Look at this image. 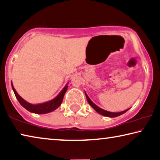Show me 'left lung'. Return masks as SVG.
I'll list each match as a JSON object with an SVG mask.
<instances>
[{
  "label": "left lung",
  "mask_w": 160,
  "mask_h": 160,
  "mask_svg": "<svg viewBox=\"0 0 160 160\" xmlns=\"http://www.w3.org/2000/svg\"><path fill=\"white\" fill-rule=\"evenodd\" d=\"M86 97H87V101L88 102V104H89L92 107L94 108V109L97 111L98 113H99L100 114L102 115H104V116H106V117H118L119 116V115H121L122 114H124V113H125L126 112H127L129 110L127 109V110H124V111L123 112H117V113H113V112H107V111H105V110L101 109V108H99V107H97V105L94 104V103H93L92 101H91V99L88 98V97L87 96V94H86Z\"/></svg>",
  "instance_id": "obj_1"
}]
</instances>
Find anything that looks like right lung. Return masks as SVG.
Segmentation results:
<instances>
[{
  "label": "right lung",
  "mask_w": 160,
  "mask_h": 160,
  "mask_svg": "<svg viewBox=\"0 0 160 160\" xmlns=\"http://www.w3.org/2000/svg\"><path fill=\"white\" fill-rule=\"evenodd\" d=\"M68 86H66V87L63 88V89L61 91V92L58 94L57 97H56L55 99L53 100L50 101V102L43 103V104H36V105H33L31 104L26 102L25 100L22 99V98L18 94V93L16 92V91L15 90V88L13 86V83H12V88H13L15 96H16V99H18L19 103L21 104L22 107H23L26 109L28 110V111L35 113V114H46V113H49L51 112H53V110L57 109V108L61 105V102H62L63 97H64V94L67 90Z\"/></svg>",
  "instance_id": "obj_1"
}]
</instances>
